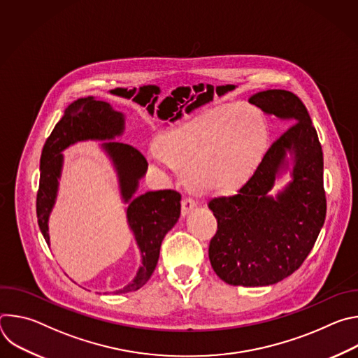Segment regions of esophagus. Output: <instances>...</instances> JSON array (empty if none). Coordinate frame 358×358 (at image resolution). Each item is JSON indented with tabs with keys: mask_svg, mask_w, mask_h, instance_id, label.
Wrapping results in <instances>:
<instances>
[{
	"mask_svg": "<svg viewBox=\"0 0 358 358\" xmlns=\"http://www.w3.org/2000/svg\"><path fill=\"white\" fill-rule=\"evenodd\" d=\"M195 207H196V202L192 198H184L181 201V215L182 217L188 215Z\"/></svg>",
	"mask_w": 358,
	"mask_h": 358,
	"instance_id": "esophagus-1",
	"label": "esophagus"
}]
</instances>
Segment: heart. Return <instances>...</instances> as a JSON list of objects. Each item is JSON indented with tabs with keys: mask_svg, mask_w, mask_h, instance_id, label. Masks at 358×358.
Instances as JSON below:
<instances>
[{
	"mask_svg": "<svg viewBox=\"0 0 358 358\" xmlns=\"http://www.w3.org/2000/svg\"><path fill=\"white\" fill-rule=\"evenodd\" d=\"M268 141L269 127L261 110L228 103L163 134L159 155L182 173L191 188L234 192L257 170Z\"/></svg>",
	"mask_w": 358,
	"mask_h": 358,
	"instance_id": "heart-1",
	"label": "heart"
}]
</instances>
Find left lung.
<instances>
[{"instance_id": "left-lung-1", "label": "left lung", "mask_w": 358, "mask_h": 358, "mask_svg": "<svg viewBox=\"0 0 358 358\" xmlns=\"http://www.w3.org/2000/svg\"><path fill=\"white\" fill-rule=\"evenodd\" d=\"M249 103L292 126L235 195L210 199L218 231L208 255L225 283L255 287L283 280L308 258L326 220V194L322 145L301 100L268 89L252 94ZM286 173L289 181L272 194Z\"/></svg>"}]
</instances>
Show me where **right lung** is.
Segmentation results:
<instances>
[{"instance_id": "right-lung-1", "label": "right lung", "mask_w": 358, "mask_h": 358, "mask_svg": "<svg viewBox=\"0 0 358 358\" xmlns=\"http://www.w3.org/2000/svg\"><path fill=\"white\" fill-rule=\"evenodd\" d=\"M124 130L126 116L113 109L108 101L93 97H80L72 101L43 144L36 196L38 225L46 243L50 245L49 217L58 198L65 162L62 152L82 141H106L99 147L116 173L120 198L126 203L127 225L140 250V266L136 276L113 293L134 292L148 282L157 266L162 242L181 214V195L176 191L160 189L137 194L148 164L138 150L115 141L123 136Z\"/></svg>"}]
</instances>
